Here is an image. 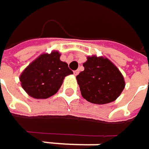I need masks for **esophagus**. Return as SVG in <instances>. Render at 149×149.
Returning a JSON list of instances; mask_svg holds the SVG:
<instances>
[{"mask_svg": "<svg viewBox=\"0 0 149 149\" xmlns=\"http://www.w3.org/2000/svg\"><path fill=\"white\" fill-rule=\"evenodd\" d=\"M78 72H79V71L77 70V71H74V72H73V74H74L75 76H77V75L78 74Z\"/></svg>", "mask_w": 149, "mask_h": 149, "instance_id": "1", "label": "esophagus"}]
</instances>
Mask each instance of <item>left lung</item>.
Returning <instances> with one entry per match:
<instances>
[{
  "mask_svg": "<svg viewBox=\"0 0 149 149\" xmlns=\"http://www.w3.org/2000/svg\"><path fill=\"white\" fill-rule=\"evenodd\" d=\"M84 70L76 77L82 97L88 102L105 104L115 101L125 87L119 69L107 58L88 56Z\"/></svg>",
  "mask_w": 149,
  "mask_h": 149,
  "instance_id": "1",
  "label": "left lung"
}]
</instances>
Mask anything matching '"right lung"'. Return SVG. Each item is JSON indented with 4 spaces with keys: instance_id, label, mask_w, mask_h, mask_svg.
Wrapping results in <instances>:
<instances>
[{
    "instance_id": "right-lung-1",
    "label": "right lung",
    "mask_w": 149,
    "mask_h": 149,
    "mask_svg": "<svg viewBox=\"0 0 149 149\" xmlns=\"http://www.w3.org/2000/svg\"><path fill=\"white\" fill-rule=\"evenodd\" d=\"M60 53H42L31 62L19 76L24 91L32 97L45 99L58 92L65 77L73 74L67 63L60 60Z\"/></svg>"
}]
</instances>
